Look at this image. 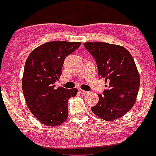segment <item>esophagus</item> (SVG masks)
<instances>
[{
	"instance_id": "1",
	"label": "esophagus",
	"mask_w": 156,
	"mask_h": 156,
	"mask_svg": "<svg viewBox=\"0 0 156 156\" xmlns=\"http://www.w3.org/2000/svg\"><path fill=\"white\" fill-rule=\"evenodd\" d=\"M78 91H79V93H80L81 94H88V91L83 90L82 89H79L78 90Z\"/></svg>"
}]
</instances>
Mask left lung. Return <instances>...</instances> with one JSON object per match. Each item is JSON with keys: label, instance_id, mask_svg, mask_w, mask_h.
I'll return each mask as SVG.
<instances>
[{"label": "left lung", "instance_id": "left-lung-1", "mask_svg": "<svg viewBox=\"0 0 156 156\" xmlns=\"http://www.w3.org/2000/svg\"><path fill=\"white\" fill-rule=\"evenodd\" d=\"M85 48L97 63L98 76L108 82L107 90L98 94L93 113L106 121H114L127 113L134 106L140 78L133 57L121 45L106 42H86Z\"/></svg>", "mask_w": 156, "mask_h": 156}]
</instances>
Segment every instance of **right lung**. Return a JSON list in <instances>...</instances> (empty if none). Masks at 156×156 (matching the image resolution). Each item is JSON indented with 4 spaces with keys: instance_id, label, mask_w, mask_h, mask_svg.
Returning a JSON list of instances; mask_svg holds the SVG:
<instances>
[{
    "instance_id": "1",
    "label": "right lung",
    "mask_w": 156,
    "mask_h": 156,
    "mask_svg": "<svg viewBox=\"0 0 156 156\" xmlns=\"http://www.w3.org/2000/svg\"><path fill=\"white\" fill-rule=\"evenodd\" d=\"M81 42L49 41L34 49L25 62L22 90L28 107L37 119L46 126H59L68 117V99L76 88H55L62 75L64 60Z\"/></svg>"
}]
</instances>
